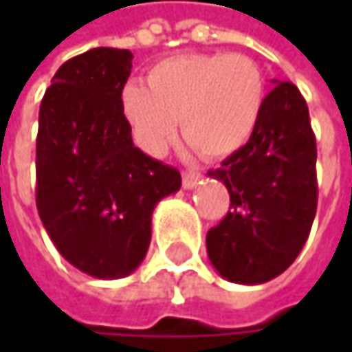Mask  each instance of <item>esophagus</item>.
<instances>
[{"label": "esophagus", "mask_w": 352, "mask_h": 352, "mask_svg": "<svg viewBox=\"0 0 352 352\" xmlns=\"http://www.w3.org/2000/svg\"><path fill=\"white\" fill-rule=\"evenodd\" d=\"M201 179V173L197 171H183V187L185 189H193Z\"/></svg>", "instance_id": "34e87169"}]
</instances>
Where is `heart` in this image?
I'll return each instance as SVG.
<instances>
[{"label":"heart","instance_id":"1","mask_svg":"<svg viewBox=\"0 0 352 352\" xmlns=\"http://www.w3.org/2000/svg\"><path fill=\"white\" fill-rule=\"evenodd\" d=\"M265 106V79L245 54L189 52L153 65L146 87L128 83L122 116L148 155H163L181 120L183 136L208 159L241 151L256 130Z\"/></svg>","mask_w":352,"mask_h":352}]
</instances>
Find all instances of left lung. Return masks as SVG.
<instances>
[{
	"mask_svg": "<svg viewBox=\"0 0 352 352\" xmlns=\"http://www.w3.org/2000/svg\"><path fill=\"white\" fill-rule=\"evenodd\" d=\"M265 98L245 146L208 175L230 193V210L206 236L216 271L256 285L281 275L306 245L318 206L316 136L308 104L289 81Z\"/></svg>",
	"mask_w": 352,
	"mask_h": 352,
	"instance_id": "1",
	"label": "left lung"
}]
</instances>
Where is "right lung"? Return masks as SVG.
Instances as JSON below:
<instances>
[{
	"label": "right lung",
	"mask_w": 352,
	"mask_h": 352,
	"mask_svg": "<svg viewBox=\"0 0 352 352\" xmlns=\"http://www.w3.org/2000/svg\"><path fill=\"white\" fill-rule=\"evenodd\" d=\"M132 58L104 46L69 58L38 113V216L56 250L98 279L126 277L142 263L155 206L181 187L175 167L134 146L122 116Z\"/></svg>",
	"instance_id": "right-lung-1"
}]
</instances>
